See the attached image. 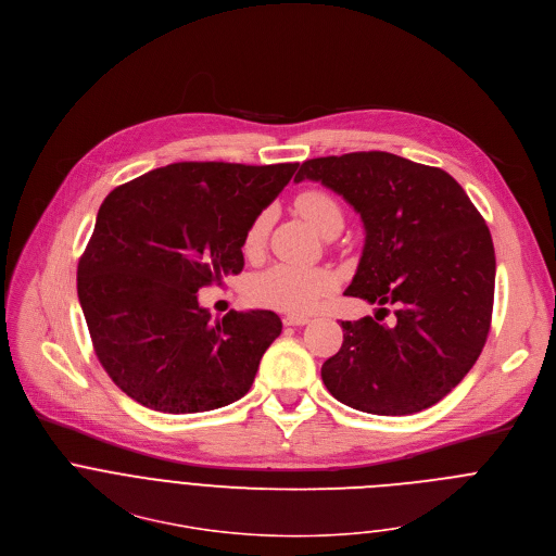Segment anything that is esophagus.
Wrapping results in <instances>:
<instances>
[{"mask_svg":"<svg viewBox=\"0 0 556 556\" xmlns=\"http://www.w3.org/2000/svg\"><path fill=\"white\" fill-rule=\"evenodd\" d=\"M309 318L307 316H299V314H288V316H283V325H288V327H301V325H305Z\"/></svg>","mask_w":556,"mask_h":556,"instance_id":"esophagus-1","label":"esophagus"}]
</instances>
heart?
Wrapping results in <instances>:
<instances>
[{"instance_id":"1","label":"heart","mask_w":556,"mask_h":556,"mask_svg":"<svg viewBox=\"0 0 556 556\" xmlns=\"http://www.w3.org/2000/svg\"><path fill=\"white\" fill-rule=\"evenodd\" d=\"M296 212L323 236L342 227V210L336 199L323 190H305L294 201ZM273 214L270 210L260 212L242 240V249L249 257L264 249ZM336 288V277L327 268H303L292 264H275L260 273L251 286L249 296L264 307L279 312L303 314L314 309L325 294Z\"/></svg>"}]
</instances>
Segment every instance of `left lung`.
Listing matches in <instances>:
<instances>
[{
    "mask_svg": "<svg viewBox=\"0 0 556 556\" xmlns=\"http://www.w3.org/2000/svg\"><path fill=\"white\" fill-rule=\"evenodd\" d=\"M359 214L366 231L346 296L397 305L387 327L342 320L325 359L327 391L362 413L413 415L441 402L476 364L493 314L495 251L489 227L441 167L368 150L301 163ZM387 307H380V312Z\"/></svg>",
    "mask_w": 556,
    "mask_h": 556,
    "instance_id": "8db88e82",
    "label": "left lung"
}]
</instances>
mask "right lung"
I'll use <instances>...</instances> for the list:
<instances>
[{
    "mask_svg": "<svg viewBox=\"0 0 556 556\" xmlns=\"http://www.w3.org/2000/svg\"><path fill=\"white\" fill-rule=\"evenodd\" d=\"M296 167L180 161L104 199L78 262V299L102 368L130 400L190 415L249 393L281 318L253 309L212 323L199 290L242 273L251 220Z\"/></svg>",
    "mask_w": 556,
    "mask_h": 556,
    "instance_id": "1",
    "label": "right lung"
}]
</instances>
